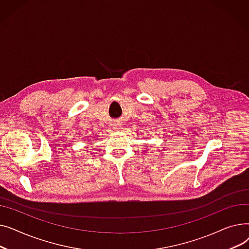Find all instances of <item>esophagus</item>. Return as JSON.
<instances>
[{
  "label": "esophagus",
  "instance_id": "obj_1",
  "mask_svg": "<svg viewBox=\"0 0 249 249\" xmlns=\"http://www.w3.org/2000/svg\"><path fill=\"white\" fill-rule=\"evenodd\" d=\"M120 127H121L120 124H115V125H114V128H115V129H119Z\"/></svg>",
  "mask_w": 249,
  "mask_h": 249
}]
</instances>
